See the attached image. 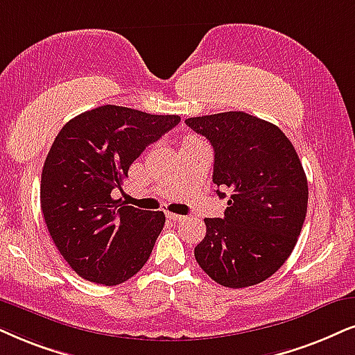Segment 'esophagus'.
I'll use <instances>...</instances> for the list:
<instances>
[{"instance_id":"34e87169","label":"esophagus","mask_w":355,"mask_h":355,"mask_svg":"<svg viewBox=\"0 0 355 355\" xmlns=\"http://www.w3.org/2000/svg\"><path fill=\"white\" fill-rule=\"evenodd\" d=\"M167 218L172 219L175 223H180L183 219H187V216H182V214H175V213H167Z\"/></svg>"}]
</instances>
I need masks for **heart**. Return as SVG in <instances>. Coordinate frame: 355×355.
Segmentation results:
<instances>
[{
    "instance_id": "obj_1",
    "label": "heart",
    "mask_w": 355,
    "mask_h": 355,
    "mask_svg": "<svg viewBox=\"0 0 355 355\" xmlns=\"http://www.w3.org/2000/svg\"><path fill=\"white\" fill-rule=\"evenodd\" d=\"M193 141H198V139H193V137H190V139H187V141H183V144H185V142H193Z\"/></svg>"
}]
</instances>
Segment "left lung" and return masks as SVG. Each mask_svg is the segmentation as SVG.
<instances>
[{"mask_svg":"<svg viewBox=\"0 0 355 355\" xmlns=\"http://www.w3.org/2000/svg\"><path fill=\"white\" fill-rule=\"evenodd\" d=\"M214 149L218 196L230 190L223 218H206L195 248L198 266L227 288L257 285L290 257L302 232L308 182L290 139L275 124L244 111L188 118Z\"/></svg>","mask_w":355,"mask_h":355,"instance_id":"1","label":"left lung"}]
</instances>
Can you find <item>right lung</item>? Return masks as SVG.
I'll return each instance as SVG.
<instances>
[{
    "mask_svg": "<svg viewBox=\"0 0 355 355\" xmlns=\"http://www.w3.org/2000/svg\"><path fill=\"white\" fill-rule=\"evenodd\" d=\"M180 123L177 114H149L105 105L70 119L49 150L40 180V208L53 244L80 277L113 286L129 280L150 257L164 230V211L111 198L146 147Z\"/></svg>",
    "mask_w": 355,
    "mask_h": 355,
    "instance_id": "right-lung-1",
    "label": "right lung"
}]
</instances>
